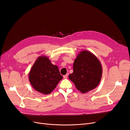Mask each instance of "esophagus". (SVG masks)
<instances>
[{"label": "esophagus", "mask_w": 130, "mask_h": 130, "mask_svg": "<svg viewBox=\"0 0 130 130\" xmlns=\"http://www.w3.org/2000/svg\"><path fill=\"white\" fill-rule=\"evenodd\" d=\"M68 74H67L64 75V76H63V78H65V79L67 78V77H68Z\"/></svg>", "instance_id": "1"}]
</instances>
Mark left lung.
<instances>
[{
	"mask_svg": "<svg viewBox=\"0 0 130 130\" xmlns=\"http://www.w3.org/2000/svg\"><path fill=\"white\" fill-rule=\"evenodd\" d=\"M102 73L100 60L91 52L85 50L80 52L75 59L73 73L68 77L78 90L86 93L97 87Z\"/></svg>",
	"mask_w": 130,
	"mask_h": 130,
	"instance_id": "1",
	"label": "left lung"
}]
</instances>
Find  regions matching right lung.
I'll use <instances>...</instances> for the list:
<instances>
[{"instance_id": "obj_1", "label": "right lung", "mask_w": 130, "mask_h": 130, "mask_svg": "<svg viewBox=\"0 0 130 130\" xmlns=\"http://www.w3.org/2000/svg\"><path fill=\"white\" fill-rule=\"evenodd\" d=\"M63 77L59 68L46 56H40L31 68L28 78L35 90L44 95L51 93Z\"/></svg>"}]
</instances>
